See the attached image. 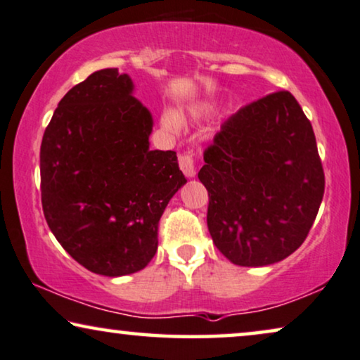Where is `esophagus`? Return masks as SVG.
Masks as SVG:
<instances>
[{
	"instance_id": "obj_1",
	"label": "esophagus",
	"mask_w": 360,
	"mask_h": 360,
	"mask_svg": "<svg viewBox=\"0 0 360 360\" xmlns=\"http://www.w3.org/2000/svg\"><path fill=\"white\" fill-rule=\"evenodd\" d=\"M179 167L184 172L186 177H194L195 176V162L193 153L188 151L184 155L179 156Z\"/></svg>"
}]
</instances>
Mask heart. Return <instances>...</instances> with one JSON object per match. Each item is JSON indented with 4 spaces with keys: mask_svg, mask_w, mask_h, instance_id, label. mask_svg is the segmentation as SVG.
<instances>
[{
    "mask_svg": "<svg viewBox=\"0 0 360 360\" xmlns=\"http://www.w3.org/2000/svg\"><path fill=\"white\" fill-rule=\"evenodd\" d=\"M186 113H188L189 117H193V118H199L200 115H202V110H200L199 107H189L188 112H186ZM161 122H162V124H165L166 128H171V130H174V128H177V118H176V115L172 113V112H165V113H162Z\"/></svg>",
    "mask_w": 360,
    "mask_h": 360,
    "instance_id": "1",
    "label": "heart"
}]
</instances>
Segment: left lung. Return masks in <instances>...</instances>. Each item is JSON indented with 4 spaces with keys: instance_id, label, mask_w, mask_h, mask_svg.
<instances>
[{
    "instance_id": "1",
    "label": "left lung",
    "mask_w": 360,
    "mask_h": 360,
    "mask_svg": "<svg viewBox=\"0 0 360 360\" xmlns=\"http://www.w3.org/2000/svg\"><path fill=\"white\" fill-rule=\"evenodd\" d=\"M207 227L238 266L285 260L304 242L324 194L309 120L290 92L266 95L222 124L204 153Z\"/></svg>"
}]
</instances>
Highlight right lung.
I'll use <instances>...</instances> for the list:
<instances>
[{"mask_svg":"<svg viewBox=\"0 0 360 360\" xmlns=\"http://www.w3.org/2000/svg\"><path fill=\"white\" fill-rule=\"evenodd\" d=\"M130 75L102 69L57 105L41 143V195L62 248L103 276L131 275L158 250V224L188 183L176 151L150 150L153 115Z\"/></svg>","mask_w":360,"mask_h":360,"instance_id":"obj_1","label":"right lung"}]
</instances>
